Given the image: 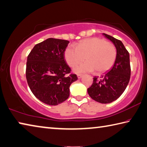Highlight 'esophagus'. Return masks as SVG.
<instances>
[{"label": "esophagus", "instance_id": "esophagus-1", "mask_svg": "<svg viewBox=\"0 0 147 147\" xmlns=\"http://www.w3.org/2000/svg\"><path fill=\"white\" fill-rule=\"evenodd\" d=\"M77 76H78V78H81L83 76V74H78V75H77Z\"/></svg>", "mask_w": 147, "mask_h": 147}]
</instances>
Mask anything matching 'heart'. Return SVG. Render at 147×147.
I'll return each instance as SVG.
<instances>
[{
  "mask_svg": "<svg viewBox=\"0 0 147 147\" xmlns=\"http://www.w3.org/2000/svg\"><path fill=\"white\" fill-rule=\"evenodd\" d=\"M117 51L113 44L100 38L83 40L76 47L69 46L65 50V57L68 65L74 67L83 60L86 62L74 69L76 73L92 72L98 73L108 71L113 65Z\"/></svg>",
  "mask_w": 147,
  "mask_h": 147,
  "instance_id": "b5f03b06",
  "label": "heart"
}]
</instances>
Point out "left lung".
I'll return each instance as SVG.
<instances>
[{"instance_id":"8db88e82","label":"left lung","mask_w":147,"mask_h":147,"mask_svg":"<svg viewBox=\"0 0 147 147\" xmlns=\"http://www.w3.org/2000/svg\"><path fill=\"white\" fill-rule=\"evenodd\" d=\"M116 47L117 55L113 66L100 77L94 76L91 86L87 89L90 98L101 103L116 100L125 91L130 78V57L121 41L103 33Z\"/></svg>"}]
</instances>
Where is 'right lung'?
<instances>
[{"instance_id":"obj_1","label":"right lung","mask_w":147,"mask_h":147,"mask_svg":"<svg viewBox=\"0 0 147 147\" xmlns=\"http://www.w3.org/2000/svg\"><path fill=\"white\" fill-rule=\"evenodd\" d=\"M69 42L49 38L36 44L29 53L26 75L29 88L36 98L49 105H57L69 96V87L78 80L70 74L65 60Z\"/></svg>"}]
</instances>
